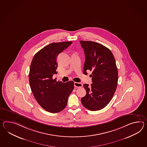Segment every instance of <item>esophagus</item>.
<instances>
[{"label": "esophagus", "instance_id": "obj_1", "mask_svg": "<svg viewBox=\"0 0 147 147\" xmlns=\"http://www.w3.org/2000/svg\"><path fill=\"white\" fill-rule=\"evenodd\" d=\"M74 86L76 88H81L82 87L83 84L81 83L74 82Z\"/></svg>", "mask_w": 147, "mask_h": 147}]
</instances>
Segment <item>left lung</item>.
Instances as JSON below:
<instances>
[{
  "mask_svg": "<svg viewBox=\"0 0 147 147\" xmlns=\"http://www.w3.org/2000/svg\"><path fill=\"white\" fill-rule=\"evenodd\" d=\"M85 54L83 73L92 72V83L84 84L86 95L81 98L83 106L91 111L105 107L114 94L118 82L116 61L108 48L91 41H80Z\"/></svg>",
  "mask_w": 147,
  "mask_h": 147,
  "instance_id": "left-lung-1",
  "label": "left lung"
}]
</instances>
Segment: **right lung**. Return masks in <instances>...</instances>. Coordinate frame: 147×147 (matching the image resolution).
I'll return each instance as SVG.
<instances>
[{"label":"right lung","instance_id":"add662e5","mask_svg":"<svg viewBox=\"0 0 147 147\" xmlns=\"http://www.w3.org/2000/svg\"><path fill=\"white\" fill-rule=\"evenodd\" d=\"M71 41L50 43L36 53L31 64L30 86L38 103L46 111L57 113L66 107L74 82L64 83L53 79L57 74V57Z\"/></svg>","mask_w":147,"mask_h":147}]
</instances>
